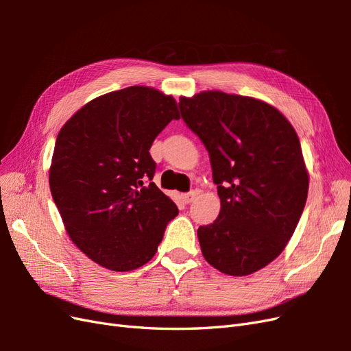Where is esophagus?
Wrapping results in <instances>:
<instances>
[{"mask_svg":"<svg viewBox=\"0 0 351 351\" xmlns=\"http://www.w3.org/2000/svg\"><path fill=\"white\" fill-rule=\"evenodd\" d=\"M197 196L196 192H189V193H184L183 195V200L186 202V204H190V202H193V199Z\"/></svg>","mask_w":351,"mask_h":351,"instance_id":"obj_1","label":"esophagus"}]
</instances>
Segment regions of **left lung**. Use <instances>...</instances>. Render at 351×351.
<instances>
[{
    "label": "left lung",
    "mask_w": 351,
    "mask_h": 351,
    "mask_svg": "<svg viewBox=\"0 0 351 351\" xmlns=\"http://www.w3.org/2000/svg\"><path fill=\"white\" fill-rule=\"evenodd\" d=\"M184 123L209 152L221 210L199 227L202 254L232 277L278 258L299 224L309 173L291 123L271 104L204 90L178 102Z\"/></svg>",
    "instance_id": "1"
}]
</instances>
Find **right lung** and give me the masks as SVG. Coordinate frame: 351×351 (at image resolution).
Masks as SVG:
<instances>
[{
    "mask_svg": "<svg viewBox=\"0 0 351 351\" xmlns=\"http://www.w3.org/2000/svg\"><path fill=\"white\" fill-rule=\"evenodd\" d=\"M177 102L149 86L101 95L61 127L49 167V189L69 237L101 267H143L177 217L174 202L151 180L149 149Z\"/></svg>",
    "mask_w": 351,
    "mask_h": 351,
    "instance_id": "right-lung-1",
    "label": "right lung"
}]
</instances>
